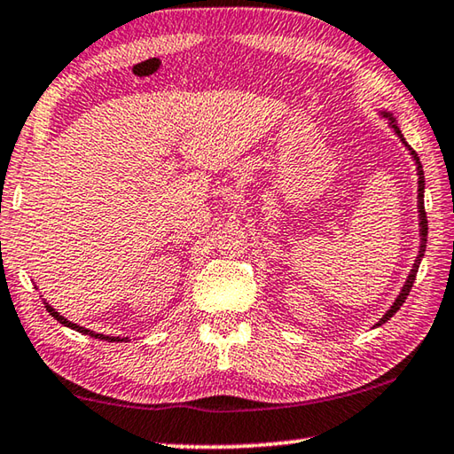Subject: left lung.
I'll return each mask as SVG.
<instances>
[{"label": "left lung", "instance_id": "left-lung-1", "mask_svg": "<svg viewBox=\"0 0 454 454\" xmlns=\"http://www.w3.org/2000/svg\"><path fill=\"white\" fill-rule=\"evenodd\" d=\"M384 116H387L388 120H390V124H393V128H395V132L398 134V137H401L403 140V144L406 145V148L411 150V153H412V158L417 160V170H419V218H420V250H419V256H417V260H414V266H412V270H411V274H409V278H406V284L403 286V290H401V294H398V298L395 301V304L390 306V310L384 314V317L380 318V322L376 326H380V325H384V322H387L388 318H393V314L395 312H398V309H401V306L404 304V301H406V296H409V292H411V288H412V284H414V278H417V272H419V264H420V260H422V256H425V250H427V234H428V222H427V212H425V176H422V166H420V162H419V156H417V152H414L409 144L404 142V137H403V134H401V129H398V126H396V121H395V118L390 116V114H387V112H382Z\"/></svg>", "mask_w": 454, "mask_h": 454}]
</instances>
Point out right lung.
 Here are the masks:
<instances>
[{
	"label": "right lung",
	"instance_id": "obj_1",
	"mask_svg": "<svg viewBox=\"0 0 454 454\" xmlns=\"http://www.w3.org/2000/svg\"><path fill=\"white\" fill-rule=\"evenodd\" d=\"M45 309H48V312L51 314V317L56 318L58 322H61V325L67 326V328H74V330H78V333H82V334H90V336H94V338H102V340H110V342H120V340H124V338H116V336H104V334H96V333H91V330H88V328H83V326L74 325V322H70V320H67V318L61 317L59 312L53 310L48 302H45Z\"/></svg>",
	"mask_w": 454,
	"mask_h": 454
}]
</instances>
